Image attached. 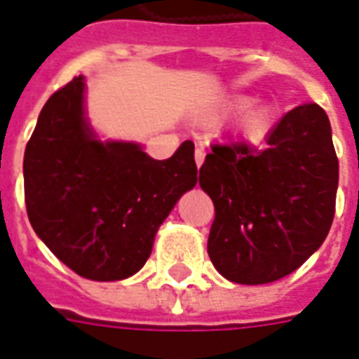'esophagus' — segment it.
Masks as SVG:
<instances>
[{
    "label": "esophagus",
    "instance_id": "obj_1",
    "mask_svg": "<svg viewBox=\"0 0 359 359\" xmlns=\"http://www.w3.org/2000/svg\"><path fill=\"white\" fill-rule=\"evenodd\" d=\"M194 158H196V165L201 167L203 165V159H205V150L198 146V148H196V154H194Z\"/></svg>",
    "mask_w": 359,
    "mask_h": 359
}]
</instances>
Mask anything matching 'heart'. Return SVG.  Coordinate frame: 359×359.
Listing matches in <instances>:
<instances>
[{
    "instance_id": "obj_1",
    "label": "heart",
    "mask_w": 359,
    "mask_h": 359,
    "mask_svg": "<svg viewBox=\"0 0 359 359\" xmlns=\"http://www.w3.org/2000/svg\"><path fill=\"white\" fill-rule=\"evenodd\" d=\"M253 102L255 97H251V95L236 93V95H230V97H224L222 100H219L213 108H209L207 119L209 121H222L232 114L243 112ZM272 123H274V110L268 104H255L238 119L236 133L245 140H261L272 129Z\"/></svg>"
}]
</instances>
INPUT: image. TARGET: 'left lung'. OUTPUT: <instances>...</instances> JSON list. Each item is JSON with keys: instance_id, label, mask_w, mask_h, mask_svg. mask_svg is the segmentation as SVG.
Listing matches in <instances>:
<instances>
[{"instance_id": "8db88e82", "label": "left lung", "mask_w": 359, "mask_h": 359, "mask_svg": "<svg viewBox=\"0 0 359 359\" xmlns=\"http://www.w3.org/2000/svg\"><path fill=\"white\" fill-rule=\"evenodd\" d=\"M200 187L215 205L207 253L219 274L241 285L285 278L320 249L335 215L339 159L327 114L297 106L264 150L215 144Z\"/></svg>"}]
</instances>
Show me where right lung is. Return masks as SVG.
Returning <instances> with one entry per match:
<instances>
[{"label": "right lung", "instance_id": "obj_1", "mask_svg": "<svg viewBox=\"0 0 359 359\" xmlns=\"http://www.w3.org/2000/svg\"><path fill=\"white\" fill-rule=\"evenodd\" d=\"M78 76L45 102L24 152V198L38 238L81 278L127 280L144 266L182 194L198 182L194 142L169 159L139 142L102 140Z\"/></svg>", "mask_w": 359, "mask_h": 359}]
</instances>
